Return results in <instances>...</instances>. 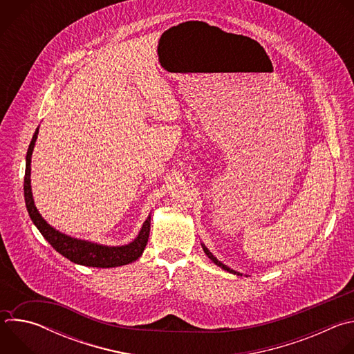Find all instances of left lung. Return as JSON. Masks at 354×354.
Instances as JSON below:
<instances>
[{"label": "left lung", "instance_id": "1", "mask_svg": "<svg viewBox=\"0 0 354 354\" xmlns=\"http://www.w3.org/2000/svg\"><path fill=\"white\" fill-rule=\"evenodd\" d=\"M203 250H205V252H206V255H207V257H209V258H210V259H212V261H213V262H214V263H216V265H217V266H220V268H221V269H224V270H227V272H231V273H234V274H239V273H238V272H235V270H232V269H230V268H228V266H225V265H223V263H221V262H218V261H217V259H216V258H214V257H213V254H212V252H210V250H209V249H207V248H206V246H203Z\"/></svg>", "mask_w": 354, "mask_h": 354}]
</instances>
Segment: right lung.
Returning <instances> with one entry per match:
<instances>
[{"mask_svg": "<svg viewBox=\"0 0 354 354\" xmlns=\"http://www.w3.org/2000/svg\"><path fill=\"white\" fill-rule=\"evenodd\" d=\"M39 129H36L32 141L28 148L26 154V169H25V179H24V193H25V203L28 213L33 221V224L37 227L40 234L46 238V241L52 245L59 254H62L64 258L70 259L74 263L84 265V266H92V268H116L123 266L127 263H131L137 261L142 250L148 242L149 235V225H151V217L145 220L142 224V228L138 234V236L126 246H102L97 243H92L88 241L75 239L71 236H67L59 231H56L53 227H50L39 214L36 210V206L33 203L32 190H30V158L32 151L35 147V141L37 138Z\"/></svg>", "mask_w": 354, "mask_h": 354, "instance_id": "add662e5", "label": "right lung"}]
</instances>
